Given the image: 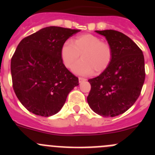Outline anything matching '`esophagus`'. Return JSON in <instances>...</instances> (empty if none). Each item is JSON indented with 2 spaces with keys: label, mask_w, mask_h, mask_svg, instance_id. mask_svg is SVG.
Listing matches in <instances>:
<instances>
[{
  "label": "esophagus",
  "mask_w": 155,
  "mask_h": 155,
  "mask_svg": "<svg viewBox=\"0 0 155 155\" xmlns=\"http://www.w3.org/2000/svg\"><path fill=\"white\" fill-rule=\"evenodd\" d=\"M78 81H79V82H80V83H81V82H83V81H86V79L85 78H78Z\"/></svg>",
  "instance_id": "obj_1"
}]
</instances>
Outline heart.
Here are the masks:
<instances>
[{"label": "heart", "instance_id": "b5f03b06", "mask_svg": "<svg viewBox=\"0 0 155 155\" xmlns=\"http://www.w3.org/2000/svg\"><path fill=\"white\" fill-rule=\"evenodd\" d=\"M81 53L82 59L74 66V73L89 75L95 71L102 73L107 69L113 60V49L109 43L92 34L77 36L72 42L67 40L61 49V57L66 68H71Z\"/></svg>", "mask_w": 155, "mask_h": 155}]
</instances>
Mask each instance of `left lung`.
<instances>
[{"label":"left lung","instance_id":"obj_1","mask_svg":"<svg viewBox=\"0 0 155 155\" xmlns=\"http://www.w3.org/2000/svg\"><path fill=\"white\" fill-rule=\"evenodd\" d=\"M104 35L113 49V60L99 76L88 80L87 103L105 117L123 114L135 103L145 79L142 50L127 35L116 30L95 31Z\"/></svg>","mask_w":155,"mask_h":155}]
</instances>
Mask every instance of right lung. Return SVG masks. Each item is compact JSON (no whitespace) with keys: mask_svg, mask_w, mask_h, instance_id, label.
Masks as SVG:
<instances>
[{"mask_svg":"<svg viewBox=\"0 0 155 155\" xmlns=\"http://www.w3.org/2000/svg\"><path fill=\"white\" fill-rule=\"evenodd\" d=\"M78 31L46 27L18 45L11 61L12 85L20 102L31 113L45 117L56 114L79 84L61 57L63 43Z\"/></svg>","mask_w":155,"mask_h":155,"instance_id":"right-lung-1","label":"right lung"}]
</instances>
